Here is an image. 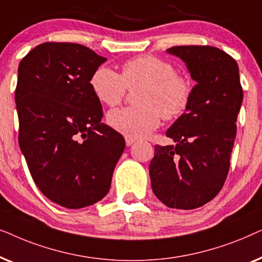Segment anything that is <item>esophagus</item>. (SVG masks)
<instances>
[{
	"label": "esophagus",
	"instance_id": "esophagus-1",
	"mask_svg": "<svg viewBox=\"0 0 262 262\" xmlns=\"http://www.w3.org/2000/svg\"><path fill=\"white\" fill-rule=\"evenodd\" d=\"M125 142H126V145L127 146H130V145H132L136 142V138L130 137V136H126V137H125Z\"/></svg>",
	"mask_w": 262,
	"mask_h": 262
}]
</instances>
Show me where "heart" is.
<instances>
[{
	"label": "heart",
	"mask_w": 262,
	"mask_h": 262,
	"mask_svg": "<svg viewBox=\"0 0 262 262\" xmlns=\"http://www.w3.org/2000/svg\"><path fill=\"white\" fill-rule=\"evenodd\" d=\"M89 84L96 99L105 105H119L127 89H137L136 106L111 111L107 121L114 130L130 137H142L155 130L161 118L173 120L188 110L193 82L179 74L169 60L145 55L128 59L121 74L100 66L92 74Z\"/></svg>",
	"instance_id": "b5f03b06"
}]
</instances>
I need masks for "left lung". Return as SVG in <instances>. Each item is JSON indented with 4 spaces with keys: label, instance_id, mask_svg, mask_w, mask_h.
Masks as SVG:
<instances>
[{
    "label": "left lung",
    "instance_id": "obj_1",
    "mask_svg": "<svg viewBox=\"0 0 262 262\" xmlns=\"http://www.w3.org/2000/svg\"><path fill=\"white\" fill-rule=\"evenodd\" d=\"M196 82L188 110L168 128L175 145H155L149 173L155 195L171 209L193 210L223 187L243 100L238 66L209 45L173 46Z\"/></svg>",
    "mask_w": 262,
    "mask_h": 262
}]
</instances>
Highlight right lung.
Instances as JSON below:
<instances>
[{"mask_svg":"<svg viewBox=\"0 0 262 262\" xmlns=\"http://www.w3.org/2000/svg\"><path fill=\"white\" fill-rule=\"evenodd\" d=\"M87 46L48 41L21 59L15 102L19 145L42 194L68 209L101 200L125 149L103 125L89 80L105 62Z\"/></svg>","mask_w":262,"mask_h":262,"instance_id":"1","label":"right lung"}]
</instances>
